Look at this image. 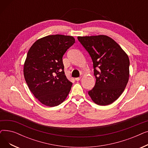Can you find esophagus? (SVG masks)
<instances>
[{
  "mask_svg": "<svg viewBox=\"0 0 148 148\" xmlns=\"http://www.w3.org/2000/svg\"><path fill=\"white\" fill-rule=\"evenodd\" d=\"M81 78H82V77H77V78H75V79L76 81H79L81 79Z\"/></svg>",
  "mask_w": 148,
  "mask_h": 148,
  "instance_id": "obj_1",
  "label": "esophagus"
}]
</instances>
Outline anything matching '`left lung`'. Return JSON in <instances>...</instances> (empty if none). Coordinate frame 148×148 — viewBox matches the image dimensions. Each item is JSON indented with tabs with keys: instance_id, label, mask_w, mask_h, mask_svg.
I'll use <instances>...</instances> for the list:
<instances>
[{
	"instance_id": "8db88e82",
	"label": "left lung",
	"mask_w": 148,
	"mask_h": 148,
	"mask_svg": "<svg viewBox=\"0 0 148 148\" xmlns=\"http://www.w3.org/2000/svg\"><path fill=\"white\" fill-rule=\"evenodd\" d=\"M92 58L96 83L88 92L91 99L99 106L113 103L125 90L130 76L127 54L107 35L78 36Z\"/></svg>"
}]
</instances>
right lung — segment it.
I'll return each mask as SVG.
<instances>
[{"label": "right lung", "instance_id": "1", "mask_svg": "<svg viewBox=\"0 0 148 148\" xmlns=\"http://www.w3.org/2000/svg\"><path fill=\"white\" fill-rule=\"evenodd\" d=\"M74 43L72 36L51 35L38 39L29 49L23 74L29 90L42 104L57 106L68 95L73 83L65 75L62 57Z\"/></svg>", "mask_w": 148, "mask_h": 148}]
</instances>
